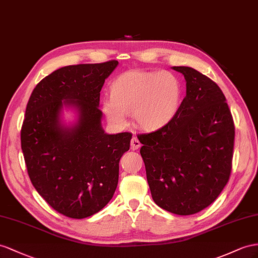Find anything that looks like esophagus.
I'll use <instances>...</instances> for the list:
<instances>
[{"mask_svg":"<svg viewBox=\"0 0 258 258\" xmlns=\"http://www.w3.org/2000/svg\"><path fill=\"white\" fill-rule=\"evenodd\" d=\"M141 146H142L141 142L138 141L137 137H133V138H132V141H131V148H132V149L136 150V149L140 148Z\"/></svg>","mask_w":258,"mask_h":258,"instance_id":"34e87169","label":"esophagus"}]
</instances>
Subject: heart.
Masks as SVG:
<instances>
[{
  "mask_svg": "<svg viewBox=\"0 0 258 258\" xmlns=\"http://www.w3.org/2000/svg\"><path fill=\"white\" fill-rule=\"evenodd\" d=\"M181 98V83L172 73L128 71L111 84L102 111L115 126L126 125V114H133L137 126L156 131L173 120Z\"/></svg>",
  "mask_w": 258,
  "mask_h": 258,
  "instance_id": "obj_1",
  "label": "heart"
}]
</instances>
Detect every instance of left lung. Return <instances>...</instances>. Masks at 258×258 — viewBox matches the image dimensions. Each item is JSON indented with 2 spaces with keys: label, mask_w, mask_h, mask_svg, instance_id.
<instances>
[{
  "label": "left lung",
  "mask_w": 258,
  "mask_h": 258,
  "mask_svg": "<svg viewBox=\"0 0 258 258\" xmlns=\"http://www.w3.org/2000/svg\"><path fill=\"white\" fill-rule=\"evenodd\" d=\"M186 82V96L166 126L138 135L154 202L175 215L208 207L229 181L234 124L215 82L188 66H173Z\"/></svg>",
  "instance_id": "left-lung-1"
}]
</instances>
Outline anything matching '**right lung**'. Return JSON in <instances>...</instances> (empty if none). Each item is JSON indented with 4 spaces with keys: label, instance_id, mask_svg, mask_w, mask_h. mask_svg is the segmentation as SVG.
Listing matches in <instances>:
<instances>
[{
    "label": "right lung",
    "instance_id": "obj_1",
    "mask_svg": "<svg viewBox=\"0 0 258 258\" xmlns=\"http://www.w3.org/2000/svg\"><path fill=\"white\" fill-rule=\"evenodd\" d=\"M118 62L69 65L44 77L32 91L21 132L32 185L50 206L83 219L107 205L117 186L118 162L131 133L107 134L99 110L104 81ZM64 109L76 120L68 124Z\"/></svg>",
    "mask_w": 258,
    "mask_h": 258
}]
</instances>
